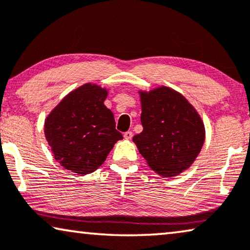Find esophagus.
<instances>
[{
	"mask_svg": "<svg viewBox=\"0 0 250 250\" xmlns=\"http://www.w3.org/2000/svg\"><path fill=\"white\" fill-rule=\"evenodd\" d=\"M132 136H133L132 131H126V132H125V135H124V137H125V139H131Z\"/></svg>",
	"mask_w": 250,
	"mask_h": 250,
	"instance_id": "34e87169",
	"label": "esophagus"
}]
</instances>
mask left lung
I'll return each instance as SVG.
<instances>
[{
	"instance_id": "obj_1",
	"label": "left lung",
	"mask_w": 250,
	"mask_h": 250,
	"mask_svg": "<svg viewBox=\"0 0 250 250\" xmlns=\"http://www.w3.org/2000/svg\"><path fill=\"white\" fill-rule=\"evenodd\" d=\"M140 120L144 129L133 142L154 171L173 177L194 163L205 129L184 96L167 87L142 93Z\"/></svg>"
}]
</instances>
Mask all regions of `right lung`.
Wrapping results in <instances>:
<instances>
[{"label": "right lung", "mask_w": 250, "mask_h": 250, "mask_svg": "<svg viewBox=\"0 0 250 250\" xmlns=\"http://www.w3.org/2000/svg\"><path fill=\"white\" fill-rule=\"evenodd\" d=\"M106 96L105 89L86 83L63 98L45 120V137L54 159L68 170L94 172L124 138L104 105Z\"/></svg>", "instance_id": "1"}]
</instances>
